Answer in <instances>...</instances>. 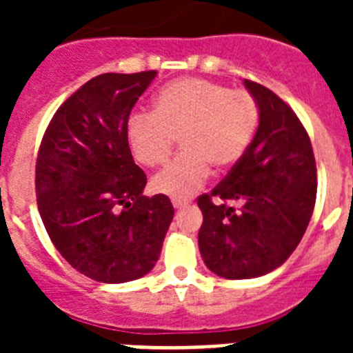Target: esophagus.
<instances>
[{"mask_svg":"<svg viewBox=\"0 0 353 353\" xmlns=\"http://www.w3.org/2000/svg\"><path fill=\"white\" fill-rule=\"evenodd\" d=\"M171 203H173V207L176 208V210H180V208L189 207V203H191V199H185V198H173V199H171Z\"/></svg>","mask_w":353,"mask_h":353,"instance_id":"34e87169","label":"esophagus"}]
</instances>
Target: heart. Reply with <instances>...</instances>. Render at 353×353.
<instances>
[{
    "label": "heart",
    "instance_id": "b5f03b06",
    "mask_svg": "<svg viewBox=\"0 0 353 353\" xmlns=\"http://www.w3.org/2000/svg\"><path fill=\"white\" fill-rule=\"evenodd\" d=\"M260 111L254 97L207 79H179L155 97L154 111L129 118L130 150L146 168L171 157L180 138L182 155L152 179L159 194L187 198L203 185L210 166L226 171L242 159L256 132Z\"/></svg>",
    "mask_w": 353,
    "mask_h": 353
}]
</instances>
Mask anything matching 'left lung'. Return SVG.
<instances>
[{
  "label": "left lung",
  "mask_w": 353,
  "mask_h": 353,
  "mask_svg": "<svg viewBox=\"0 0 353 353\" xmlns=\"http://www.w3.org/2000/svg\"><path fill=\"white\" fill-rule=\"evenodd\" d=\"M244 84L260 111L256 134L223 182L198 198L199 252L226 279H252L281 267L304 236L316 199L313 146L297 114L269 88Z\"/></svg>",
  "instance_id": "left-lung-1"
}]
</instances>
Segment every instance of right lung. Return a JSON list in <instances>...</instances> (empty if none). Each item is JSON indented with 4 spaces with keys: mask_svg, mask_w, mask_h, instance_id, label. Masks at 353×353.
I'll return each mask as SVG.
<instances>
[{
    "mask_svg": "<svg viewBox=\"0 0 353 353\" xmlns=\"http://www.w3.org/2000/svg\"><path fill=\"white\" fill-rule=\"evenodd\" d=\"M157 72L101 74L61 104L43 134L37 203L61 256L90 279L127 283L154 269L173 221L164 194L143 196L127 123Z\"/></svg>",
    "mask_w": 353,
    "mask_h": 353,
    "instance_id": "1",
    "label": "right lung"
}]
</instances>
